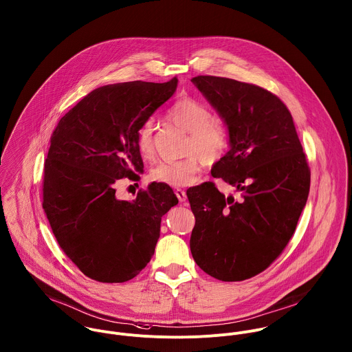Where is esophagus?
Instances as JSON below:
<instances>
[{
    "instance_id": "1",
    "label": "esophagus",
    "mask_w": 352,
    "mask_h": 352,
    "mask_svg": "<svg viewBox=\"0 0 352 352\" xmlns=\"http://www.w3.org/2000/svg\"><path fill=\"white\" fill-rule=\"evenodd\" d=\"M175 196L178 197V200H179L181 203L186 201V192H185V190H182V189H177V190H175Z\"/></svg>"
}]
</instances>
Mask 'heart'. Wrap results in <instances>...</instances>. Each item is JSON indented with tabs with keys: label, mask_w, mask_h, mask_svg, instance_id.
<instances>
[{
	"label": "heart",
	"mask_w": 352,
	"mask_h": 352,
	"mask_svg": "<svg viewBox=\"0 0 352 352\" xmlns=\"http://www.w3.org/2000/svg\"><path fill=\"white\" fill-rule=\"evenodd\" d=\"M166 117L171 124L189 132L186 152L190 153L179 160L159 163L152 168L151 178L171 188H184L193 184L204 162L213 163L224 155L231 139L230 128L224 118L212 116L207 104L190 96L173 103ZM136 145L144 159H153V125L151 121H145L139 128Z\"/></svg>",
	"instance_id": "heart-1"
}]
</instances>
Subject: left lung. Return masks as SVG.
Segmentation results:
<instances>
[{"mask_svg":"<svg viewBox=\"0 0 352 352\" xmlns=\"http://www.w3.org/2000/svg\"><path fill=\"white\" fill-rule=\"evenodd\" d=\"M192 81L230 128V151L212 177L241 197H226L213 182L188 189L196 217L190 252L212 278L246 280L265 271L292 238L307 201L310 168L291 113L275 94L227 77Z\"/></svg>","mask_w":352,"mask_h":352,"instance_id":"8db88e82","label":"left lung"}]
</instances>
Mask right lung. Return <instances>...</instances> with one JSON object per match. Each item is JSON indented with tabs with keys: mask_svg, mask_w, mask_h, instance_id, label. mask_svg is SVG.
I'll return each mask as SVG.
<instances>
[{
	"mask_svg": "<svg viewBox=\"0 0 352 352\" xmlns=\"http://www.w3.org/2000/svg\"><path fill=\"white\" fill-rule=\"evenodd\" d=\"M177 84L173 77L96 88L53 132L43 210L60 248L89 279L122 283L138 276L153 256L162 216L178 204L173 189L156 182L140 189L133 201L116 197L120 179H140L136 133Z\"/></svg>",
	"mask_w": 352,
	"mask_h": 352,
	"instance_id": "right-lung-1",
	"label": "right lung"
}]
</instances>
